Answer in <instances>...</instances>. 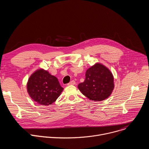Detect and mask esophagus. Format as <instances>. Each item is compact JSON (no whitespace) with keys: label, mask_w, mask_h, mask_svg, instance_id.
I'll use <instances>...</instances> for the list:
<instances>
[{"label":"esophagus","mask_w":149,"mask_h":149,"mask_svg":"<svg viewBox=\"0 0 149 149\" xmlns=\"http://www.w3.org/2000/svg\"><path fill=\"white\" fill-rule=\"evenodd\" d=\"M75 81L74 80H72L70 82H69L67 85L68 86H72V85H75Z\"/></svg>","instance_id":"1"}]
</instances>
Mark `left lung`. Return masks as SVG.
<instances>
[{
    "label": "left lung",
    "instance_id": "left-lung-1",
    "mask_svg": "<svg viewBox=\"0 0 149 149\" xmlns=\"http://www.w3.org/2000/svg\"><path fill=\"white\" fill-rule=\"evenodd\" d=\"M114 87L112 73L101 63H96L88 69L84 81L78 85V89L83 95L95 101L107 98Z\"/></svg>",
    "mask_w": 149,
    "mask_h": 149
}]
</instances>
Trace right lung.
Here are the masks:
<instances>
[{"mask_svg":"<svg viewBox=\"0 0 149 149\" xmlns=\"http://www.w3.org/2000/svg\"><path fill=\"white\" fill-rule=\"evenodd\" d=\"M63 89L56 77L42 69L32 74L27 84V90L31 98L42 105L52 104Z\"/></svg>","mask_w":149,"mask_h":149,"instance_id":"add662e5","label":"right lung"}]
</instances>
